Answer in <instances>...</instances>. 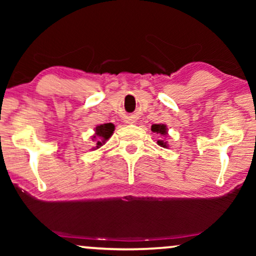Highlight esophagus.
<instances>
[{
    "instance_id": "1",
    "label": "esophagus",
    "mask_w": 256,
    "mask_h": 256,
    "mask_svg": "<svg viewBox=\"0 0 256 256\" xmlns=\"http://www.w3.org/2000/svg\"><path fill=\"white\" fill-rule=\"evenodd\" d=\"M127 122H128V124H134V120H132V118H129V120H127Z\"/></svg>"
}]
</instances>
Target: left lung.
<instances>
[{
  "label": "left lung",
  "instance_id": "1",
  "mask_svg": "<svg viewBox=\"0 0 256 256\" xmlns=\"http://www.w3.org/2000/svg\"><path fill=\"white\" fill-rule=\"evenodd\" d=\"M152 130L154 132H157V134H160V135H163V136H166L168 134L166 126H164V124H152ZM157 143H158V146H163V148H166V146H166V142L163 141V140H158V141H157Z\"/></svg>",
  "mask_w": 256,
  "mask_h": 256
}]
</instances>
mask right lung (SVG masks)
Listing matches in <instances>:
<instances>
[{
	"label": "right lung",
	"instance_id": "add662e5",
	"mask_svg": "<svg viewBox=\"0 0 256 256\" xmlns=\"http://www.w3.org/2000/svg\"><path fill=\"white\" fill-rule=\"evenodd\" d=\"M114 128L115 127L113 124H104L98 126L96 128V135L93 136V140H96V148H100V146L110 138L114 132Z\"/></svg>",
	"mask_w": 256,
	"mask_h": 256
}]
</instances>
